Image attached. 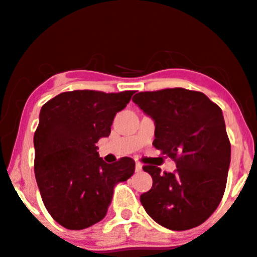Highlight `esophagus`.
Segmentation results:
<instances>
[{"mask_svg":"<svg viewBox=\"0 0 257 257\" xmlns=\"http://www.w3.org/2000/svg\"><path fill=\"white\" fill-rule=\"evenodd\" d=\"M135 170H137V171H142V164L139 162L135 163Z\"/></svg>","mask_w":257,"mask_h":257,"instance_id":"1","label":"esophagus"}]
</instances>
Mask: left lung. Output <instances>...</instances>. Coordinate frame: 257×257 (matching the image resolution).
<instances>
[{"label":"left lung","mask_w":257,"mask_h":257,"mask_svg":"<svg viewBox=\"0 0 257 257\" xmlns=\"http://www.w3.org/2000/svg\"><path fill=\"white\" fill-rule=\"evenodd\" d=\"M133 101L156 124L153 146L176 162L174 172L145 165L151 190L140 196L147 214L174 231L196 227L224 195L231 145L221 109L201 92L165 88L139 92Z\"/></svg>","instance_id":"left-lung-1"}]
</instances>
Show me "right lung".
Returning <instances> with one entry per match:
<instances>
[{
    "label": "right lung",
    "mask_w": 257,
    "mask_h": 257,
    "mask_svg": "<svg viewBox=\"0 0 257 257\" xmlns=\"http://www.w3.org/2000/svg\"><path fill=\"white\" fill-rule=\"evenodd\" d=\"M135 91L63 92L42 106L35 133V175L45 208L69 230H82L106 215L113 188L135 171L124 157L105 163L97 152L116 113Z\"/></svg>",
    "instance_id": "obj_1"
}]
</instances>
